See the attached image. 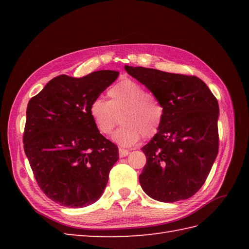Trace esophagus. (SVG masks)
<instances>
[{"label": "esophagus", "mask_w": 249, "mask_h": 249, "mask_svg": "<svg viewBox=\"0 0 249 249\" xmlns=\"http://www.w3.org/2000/svg\"><path fill=\"white\" fill-rule=\"evenodd\" d=\"M119 153H120V157H125V156H127L129 154V151L128 150H125V149H122V147H120Z\"/></svg>", "instance_id": "esophagus-1"}]
</instances>
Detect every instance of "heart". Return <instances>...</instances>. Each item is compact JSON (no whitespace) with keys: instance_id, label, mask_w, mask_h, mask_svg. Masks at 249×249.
<instances>
[{"instance_id":"heart-1","label":"heart","mask_w":249,"mask_h":249,"mask_svg":"<svg viewBox=\"0 0 249 249\" xmlns=\"http://www.w3.org/2000/svg\"><path fill=\"white\" fill-rule=\"evenodd\" d=\"M109 100L94 99L89 106L95 127L107 136L121 120L122 126L113 140L123 146H133L143 137L153 138L160 131L165 109L154 94L129 78L122 79L108 89Z\"/></svg>"}]
</instances>
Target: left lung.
Wrapping results in <instances>:
<instances>
[{"mask_svg": "<svg viewBox=\"0 0 249 249\" xmlns=\"http://www.w3.org/2000/svg\"><path fill=\"white\" fill-rule=\"evenodd\" d=\"M160 100L165 115L157 135L142 147L146 156L139 181L160 202L194 196L204 184L218 153V102L196 76L125 66Z\"/></svg>", "mask_w": 249, "mask_h": 249, "instance_id": "left-lung-1", "label": "left lung"}]
</instances>
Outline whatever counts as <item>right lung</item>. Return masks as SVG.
Listing matches in <instances>:
<instances>
[{"instance_id": "right-lung-1", "label": "right lung", "mask_w": 249, "mask_h": 249, "mask_svg": "<svg viewBox=\"0 0 249 249\" xmlns=\"http://www.w3.org/2000/svg\"><path fill=\"white\" fill-rule=\"evenodd\" d=\"M119 73L57 76L28 104L25 155L40 189L63 206L83 208L96 202L119 160L118 146L98 133L89 115L91 103Z\"/></svg>"}]
</instances>
